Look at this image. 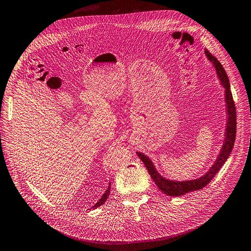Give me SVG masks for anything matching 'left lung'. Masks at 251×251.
Listing matches in <instances>:
<instances>
[{
    "instance_id": "left-lung-1",
    "label": "left lung",
    "mask_w": 251,
    "mask_h": 251,
    "mask_svg": "<svg viewBox=\"0 0 251 251\" xmlns=\"http://www.w3.org/2000/svg\"><path fill=\"white\" fill-rule=\"evenodd\" d=\"M205 54L208 57V59L212 62L214 68L216 70L217 75L221 81V85L225 90V102H226V114H227V121H226V129H225V135H224V142L222 145V148L220 150V153L215 160L214 164L211 166V169L202 176L196 179L191 180H183V181H177V180H171L163 177L158 174L156 171L153 162L150 160L148 156L143 154L142 152H136L139 158L142 160L144 165L146 166V170L148 171L150 176L152 177L154 182L156 183L157 188L163 192L168 196H175L179 197L185 195L190 192L198 191L205 188L208 183L212 180V178L215 176V175L218 173L225 161L228 159L233 145L235 142L236 137V108L234 101H233L232 93L230 90V82L228 75L220 63L215 56H213L207 49H205Z\"/></svg>"
}]
</instances>
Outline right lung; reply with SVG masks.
Instances as JSON below:
<instances>
[{"instance_id":"obj_1","label":"right lung","mask_w":251,"mask_h":251,"mask_svg":"<svg viewBox=\"0 0 251 251\" xmlns=\"http://www.w3.org/2000/svg\"><path fill=\"white\" fill-rule=\"evenodd\" d=\"M110 190H111V183L109 185L108 189L106 190L105 194L101 197V199L99 200V202H97V203L93 206V209H96V208H98V207H100V206H102V205L106 202V200L108 199V197H109V195H110Z\"/></svg>"}]
</instances>
